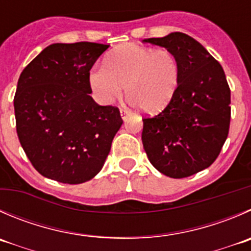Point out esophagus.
Wrapping results in <instances>:
<instances>
[{
    "mask_svg": "<svg viewBox=\"0 0 251 251\" xmlns=\"http://www.w3.org/2000/svg\"><path fill=\"white\" fill-rule=\"evenodd\" d=\"M120 113H121V116H123L124 120H126V119H127L128 116H130L131 114H132L130 110H127V109H121Z\"/></svg>",
    "mask_w": 251,
    "mask_h": 251,
    "instance_id": "esophagus-1",
    "label": "esophagus"
}]
</instances>
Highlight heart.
Returning <instances> with one entry per match:
<instances>
[{
  "instance_id": "heart-1",
  "label": "heart",
  "mask_w": 251,
  "mask_h": 251,
  "mask_svg": "<svg viewBox=\"0 0 251 251\" xmlns=\"http://www.w3.org/2000/svg\"><path fill=\"white\" fill-rule=\"evenodd\" d=\"M179 79V61L172 51L140 45L118 49L89 74L91 88L100 103L118 100L126 86L131 103L148 114L163 110L172 101Z\"/></svg>"
}]
</instances>
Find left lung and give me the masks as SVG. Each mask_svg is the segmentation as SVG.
Masks as SVG:
<instances>
[{
	"label": "left lung",
	"instance_id": "left-lung-1",
	"mask_svg": "<svg viewBox=\"0 0 251 251\" xmlns=\"http://www.w3.org/2000/svg\"><path fill=\"white\" fill-rule=\"evenodd\" d=\"M176 56L180 79L172 101L143 119L142 143L153 167L180 179L210 167L221 153L230 125V89L217 60L184 33L145 39Z\"/></svg>",
	"mask_w": 251,
	"mask_h": 251
}]
</instances>
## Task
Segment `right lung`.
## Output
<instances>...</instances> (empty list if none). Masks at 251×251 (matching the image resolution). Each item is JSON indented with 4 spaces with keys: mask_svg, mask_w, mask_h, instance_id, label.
<instances>
[{
    "mask_svg": "<svg viewBox=\"0 0 251 251\" xmlns=\"http://www.w3.org/2000/svg\"><path fill=\"white\" fill-rule=\"evenodd\" d=\"M109 45L52 44L21 74L14 96L19 142L49 179L81 184L96 176L123 125L120 110L93 100L89 74Z\"/></svg>",
    "mask_w": 251,
    "mask_h": 251,
    "instance_id": "add662e5",
    "label": "right lung"
}]
</instances>
